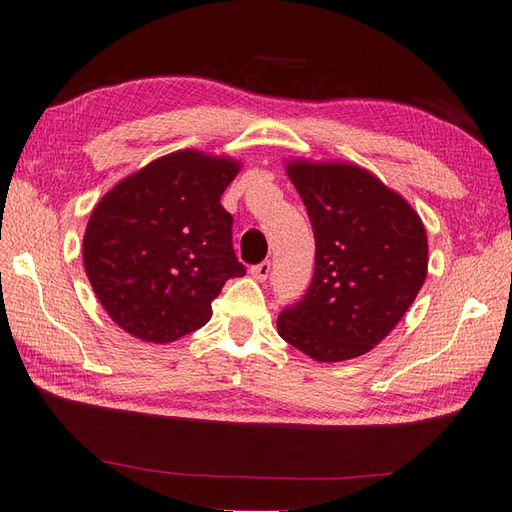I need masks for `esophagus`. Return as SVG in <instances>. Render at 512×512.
Here are the masks:
<instances>
[{
  "label": "esophagus",
  "instance_id": "obj_1",
  "mask_svg": "<svg viewBox=\"0 0 512 512\" xmlns=\"http://www.w3.org/2000/svg\"><path fill=\"white\" fill-rule=\"evenodd\" d=\"M269 271H271V262H269V260L260 262V265H256V267L250 269L252 277H254V280H258V282H265L267 277H269Z\"/></svg>",
  "mask_w": 512,
  "mask_h": 512
}]
</instances>
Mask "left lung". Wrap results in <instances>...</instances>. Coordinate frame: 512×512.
I'll use <instances>...</instances> for the list:
<instances>
[{
	"label": "left lung",
	"instance_id": "obj_1",
	"mask_svg": "<svg viewBox=\"0 0 512 512\" xmlns=\"http://www.w3.org/2000/svg\"><path fill=\"white\" fill-rule=\"evenodd\" d=\"M307 209L316 269L305 297L277 316V333L320 363L378 346L427 277V230L408 200L350 162L290 160Z\"/></svg>",
	"mask_w": 512,
	"mask_h": 512
}]
</instances>
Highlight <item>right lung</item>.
Instances as JSON below:
<instances>
[{
  "label": "right lung",
  "instance_id": "1",
  "mask_svg": "<svg viewBox=\"0 0 512 512\" xmlns=\"http://www.w3.org/2000/svg\"><path fill=\"white\" fill-rule=\"evenodd\" d=\"M241 162L181 149L108 190L89 215L83 265L104 312L149 344L205 327L211 301L245 275L220 196Z\"/></svg>",
  "mask_w": 512,
  "mask_h": 512
}]
</instances>
